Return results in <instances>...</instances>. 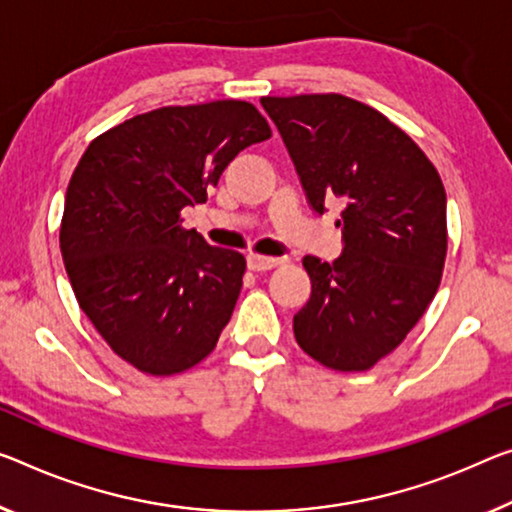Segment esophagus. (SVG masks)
<instances>
[{"label":"esophagus","instance_id":"obj_1","mask_svg":"<svg viewBox=\"0 0 512 512\" xmlns=\"http://www.w3.org/2000/svg\"><path fill=\"white\" fill-rule=\"evenodd\" d=\"M279 263H281L279 258H267V256H256V254H249V256H247L249 270H254V272L272 270V267H277Z\"/></svg>","mask_w":512,"mask_h":512}]
</instances>
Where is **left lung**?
<instances>
[{"label": "left lung", "mask_w": 512, "mask_h": 512, "mask_svg": "<svg viewBox=\"0 0 512 512\" xmlns=\"http://www.w3.org/2000/svg\"><path fill=\"white\" fill-rule=\"evenodd\" d=\"M311 208L343 201V254L304 256L311 297L293 318L306 355L368 371L412 332L446 261V192L432 162L387 116L341 93L261 98Z\"/></svg>", "instance_id": "1"}]
</instances>
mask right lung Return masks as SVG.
Segmentation results:
<instances>
[{"label":"right lung","mask_w":512,"mask_h":512,"mask_svg":"<svg viewBox=\"0 0 512 512\" xmlns=\"http://www.w3.org/2000/svg\"><path fill=\"white\" fill-rule=\"evenodd\" d=\"M270 137L251 102L215 100L132 116L84 151L61 256L80 309L137 371L176 375L215 350L247 261L183 229L180 210L206 203L233 157Z\"/></svg>","instance_id":"right-lung-1"}]
</instances>
